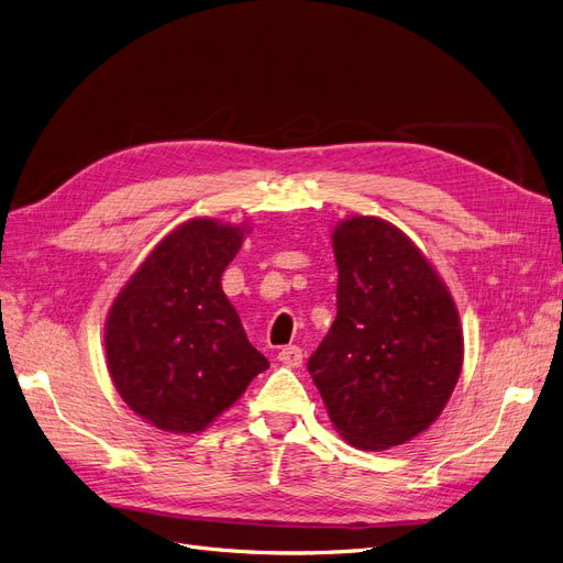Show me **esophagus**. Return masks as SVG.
<instances>
[{
  "label": "esophagus",
  "instance_id": "1",
  "mask_svg": "<svg viewBox=\"0 0 563 563\" xmlns=\"http://www.w3.org/2000/svg\"><path fill=\"white\" fill-rule=\"evenodd\" d=\"M278 361L285 363L287 368H299V365L303 363V352L297 345H287L278 352Z\"/></svg>",
  "mask_w": 563,
  "mask_h": 563
}]
</instances>
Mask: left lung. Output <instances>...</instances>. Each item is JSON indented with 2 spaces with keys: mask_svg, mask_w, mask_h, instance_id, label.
I'll return each instance as SVG.
<instances>
[{
  "mask_svg": "<svg viewBox=\"0 0 563 563\" xmlns=\"http://www.w3.org/2000/svg\"><path fill=\"white\" fill-rule=\"evenodd\" d=\"M333 253L338 314L308 373L350 444L400 446L442 413L460 377L455 303L421 251L379 218L340 223Z\"/></svg>",
  "mask_w": 563,
  "mask_h": 563,
  "instance_id": "left-lung-1",
  "label": "left lung"
}]
</instances>
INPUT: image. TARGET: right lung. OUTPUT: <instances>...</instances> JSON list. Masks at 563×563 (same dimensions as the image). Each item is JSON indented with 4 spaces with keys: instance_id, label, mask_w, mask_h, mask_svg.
Masks as SVG:
<instances>
[{
    "instance_id": "add662e5",
    "label": "right lung",
    "mask_w": 563,
    "mask_h": 563,
    "mask_svg": "<svg viewBox=\"0 0 563 563\" xmlns=\"http://www.w3.org/2000/svg\"><path fill=\"white\" fill-rule=\"evenodd\" d=\"M243 230L198 218L165 236L108 314L106 352L124 402L167 432H200L268 361L221 287Z\"/></svg>"
}]
</instances>
